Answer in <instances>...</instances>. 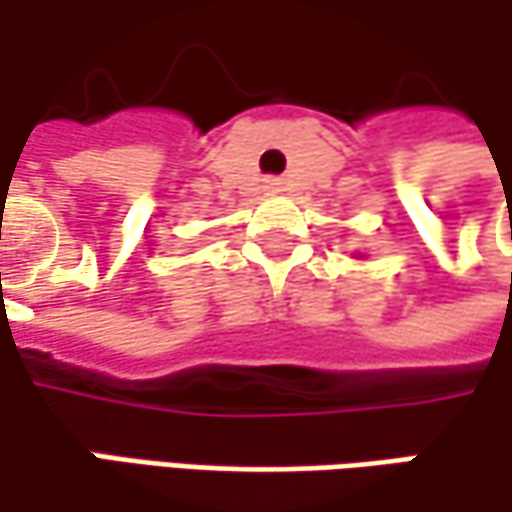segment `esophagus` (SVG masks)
I'll use <instances>...</instances> for the list:
<instances>
[{
  "instance_id": "obj_1",
  "label": "esophagus",
  "mask_w": 512,
  "mask_h": 512,
  "mask_svg": "<svg viewBox=\"0 0 512 512\" xmlns=\"http://www.w3.org/2000/svg\"><path fill=\"white\" fill-rule=\"evenodd\" d=\"M263 190H266V193H281V190H284V181H281V178H266V181H263Z\"/></svg>"
}]
</instances>
